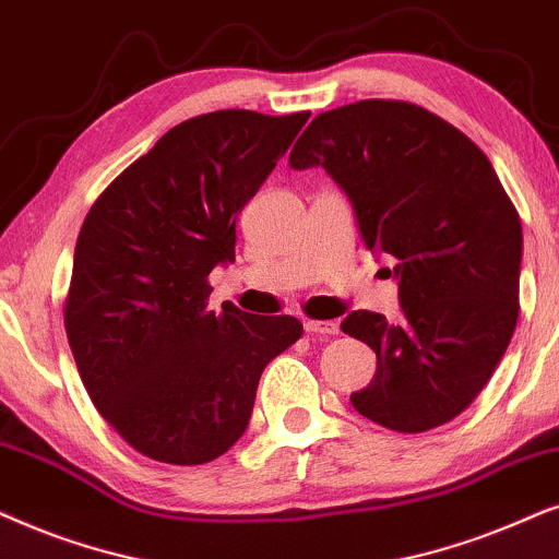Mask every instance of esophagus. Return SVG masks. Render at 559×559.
Wrapping results in <instances>:
<instances>
[{
    "label": "esophagus",
    "instance_id": "obj_1",
    "mask_svg": "<svg viewBox=\"0 0 559 559\" xmlns=\"http://www.w3.org/2000/svg\"><path fill=\"white\" fill-rule=\"evenodd\" d=\"M304 330L309 334H324V337H330V334H337L340 326L337 322H319V319H307L304 322Z\"/></svg>",
    "mask_w": 559,
    "mask_h": 559
}]
</instances>
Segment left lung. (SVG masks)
Returning <instances> with one entry per match:
<instances>
[{
	"label": "left lung",
	"instance_id": "obj_1",
	"mask_svg": "<svg viewBox=\"0 0 559 559\" xmlns=\"http://www.w3.org/2000/svg\"><path fill=\"white\" fill-rule=\"evenodd\" d=\"M288 163L322 166L366 248L396 260L401 324L362 309L342 322L378 357L373 381L349 396L355 412L406 435L455 419L519 319L522 222L486 153L424 107L362 99L311 119Z\"/></svg>",
	"mask_w": 559,
	"mask_h": 559
}]
</instances>
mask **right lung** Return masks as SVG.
I'll return each mask as SVG.
<instances>
[{
    "label": "right lung",
    "instance_id": "right-lung-1",
    "mask_svg": "<svg viewBox=\"0 0 559 559\" xmlns=\"http://www.w3.org/2000/svg\"><path fill=\"white\" fill-rule=\"evenodd\" d=\"M219 109L168 130L81 227L66 334L96 412L140 455L204 465L248 429L258 381L301 337L296 317L210 309L237 217L307 124Z\"/></svg>",
    "mask_w": 559,
    "mask_h": 559
}]
</instances>
